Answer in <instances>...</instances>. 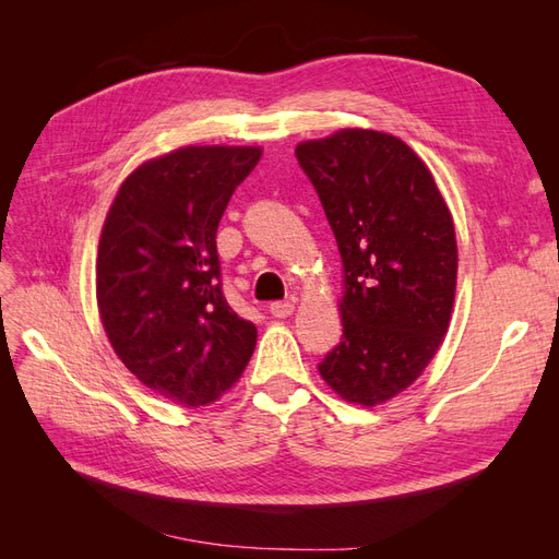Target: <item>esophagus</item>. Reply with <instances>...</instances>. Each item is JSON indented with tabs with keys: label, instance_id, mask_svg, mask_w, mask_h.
<instances>
[{
	"label": "esophagus",
	"instance_id": "34e87169",
	"mask_svg": "<svg viewBox=\"0 0 559 559\" xmlns=\"http://www.w3.org/2000/svg\"><path fill=\"white\" fill-rule=\"evenodd\" d=\"M267 312L277 319H284L294 312V302L292 300H275V302H270Z\"/></svg>",
	"mask_w": 559,
	"mask_h": 559
}]
</instances>
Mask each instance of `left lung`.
<instances>
[{"instance_id": "obj_1", "label": "left lung", "mask_w": 559, "mask_h": 559, "mask_svg": "<svg viewBox=\"0 0 559 559\" xmlns=\"http://www.w3.org/2000/svg\"><path fill=\"white\" fill-rule=\"evenodd\" d=\"M341 249L343 337L319 373L352 403L376 405L419 378L450 324L452 216L415 151L376 130L296 146Z\"/></svg>"}]
</instances>
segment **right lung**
<instances>
[{
  "label": "right lung",
  "mask_w": 559,
  "mask_h": 559,
  "mask_svg": "<svg viewBox=\"0 0 559 559\" xmlns=\"http://www.w3.org/2000/svg\"><path fill=\"white\" fill-rule=\"evenodd\" d=\"M257 146H186L116 193L97 251V308L118 359L156 394L198 408L242 376L257 326L222 289L216 228Z\"/></svg>",
  "instance_id": "add662e5"
}]
</instances>
